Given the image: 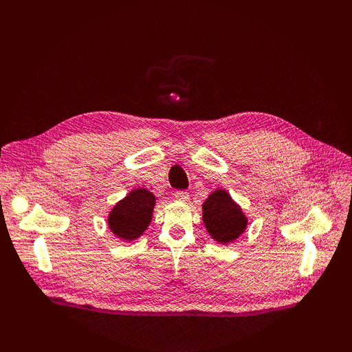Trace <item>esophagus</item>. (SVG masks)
Instances as JSON below:
<instances>
[{"mask_svg":"<svg viewBox=\"0 0 352 352\" xmlns=\"http://www.w3.org/2000/svg\"><path fill=\"white\" fill-rule=\"evenodd\" d=\"M175 198H176L177 201H188L189 195H188L186 190H176V192H175Z\"/></svg>","mask_w":352,"mask_h":352,"instance_id":"34e87169","label":"esophagus"}]
</instances>
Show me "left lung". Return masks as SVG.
<instances>
[{"mask_svg": "<svg viewBox=\"0 0 352 352\" xmlns=\"http://www.w3.org/2000/svg\"><path fill=\"white\" fill-rule=\"evenodd\" d=\"M202 219L212 239L220 243L235 241L247 228V217L223 189L212 192L202 204Z\"/></svg>", "mask_w": 352, "mask_h": 352, "instance_id": "8db88e82", "label": "left lung"}]
</instances>
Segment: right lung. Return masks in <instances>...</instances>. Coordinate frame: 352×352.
Segmentation results:
<instances>
[{
	"instance_id": "obj_1",
	"label": "right lung",
	"mask_w": 352,
	"mask_h": 352,
	"mask_svg": "<svg viewBox=\"0 0 352 352\" xmlns=\"http://www.w3.org/2000/svg\"><path fill=\"white\" fill-rule=\"evenodd\" d=\"M155 197L146 189H135L117 204L109 216L110 230L122 239L140 238L153 219Z\"/></svg>"
}]
</instances>
